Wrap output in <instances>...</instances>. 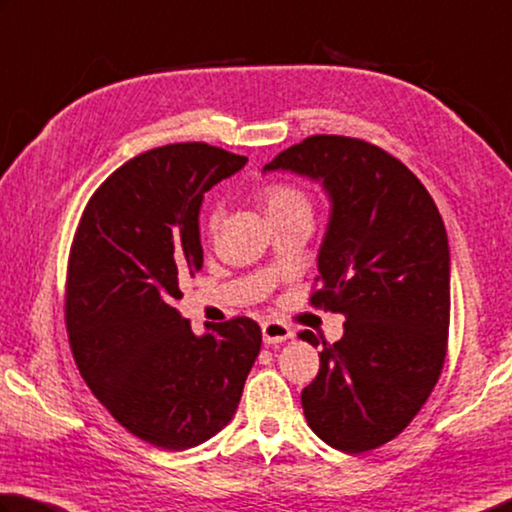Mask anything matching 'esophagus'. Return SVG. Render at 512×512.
Returning a JSON list of instances; mask_svg holds the SVG:
<instances>
[{"instance_id": "esophagus-1", "label": "esophagus", "mask_w": 512, "mask_h": 512, "mask_svg": "<svg viewBox=\"0 0 512 512\" xmlns=\"http://www.w3.org/2000/svg\"><path fill=\"white\" fill-rule=\"evenodd\" d=\"M262 336L266 345H280V342L293 338V331L288 324L280 322V320H266L262 324Z\"/></svg>"}]
</instances>
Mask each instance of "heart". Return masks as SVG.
Wrapping results in <instances>:
<instances>
[{"label": "heart", "instance_id": "heart-1", "mask_svg": "<svg viewBox=\"0 0 512 512\" xmlns=\"http://www.w3.org/2000/svg\"><path fill=\"white\" fill-rule=\"evenodd\" d=\"M259 201L266 210L268 219H286V217H311L313 215V201L309 192L302 190L300 185L293 183H268L259 190ZM219 210H212L208 215V230L215 232L219 226Z\"/></svg>", "mask_w": 512, "mask_h": 512}]
</instances>
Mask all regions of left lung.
I'll use <instances>...</instances> for the list:
<instances>
[{"instance_id":"8db88e82","label":"left lung","mask_w":512,"mask_h":512,"mask_svg":"<svg viewBox=\"0 0 512 512\" xmlns=\"http://www.w3.org/2000/svg\"><path fill=\"white\" fill-rule=\"evenodd\" d=\"M322 181L331 219L309 302L345 315L322 340L302 392L306 423L331 448L360 454L401 434L441 376L450 327V248L425 185L360 138L318 134L264 167ZM300 338L318 345L311 331Z\"/></svg>"}]
</instances>
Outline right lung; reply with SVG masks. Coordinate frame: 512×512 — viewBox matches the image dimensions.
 <instances>
[{"label":"right lung","instance_id":"add662e5","mask_svg":"<svg viewBox=\"0 0 512 512\" xmlns=\"http://www.w3.org/2000/svg\"><path fill=\"white\" fill-rule=\"evenodd\" d=\"M246 161L206 143L138 154L94 192L73 235L64 320L80 376L156 448L188 450L226 427L262 347L244 315L194 336L174 309L203 266V194Z\"/></svg>","mask_w":512,"mask_h":512}]
</instances>
